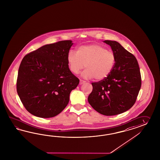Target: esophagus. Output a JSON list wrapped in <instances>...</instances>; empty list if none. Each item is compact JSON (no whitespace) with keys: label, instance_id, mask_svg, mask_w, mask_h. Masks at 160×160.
<instances>
[{"label":"esophagus","instance_id":"esophagus-1","mask_svg":"<svg viewBox=\"0 0 160 160\" xmlns=\"http://www.w3.org/2000/svg\"><path fill=\"white\" fill-rule=\"evenodd\" d=\"M86 82V81H84V80H80V85H82V84H84Z\"/></svg>","mask_w":160,"mask_h":160}]
</instances>
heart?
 I'll return each mask as SVG.
<instances>
[{"mask_svg": "<svg viewBox=\"0 0 160 160\" xmlns=\"http://www.w3.org/2000/svg\"><path fill=\"white\" fill-rule=\"evenodd\" d=\"M117 61L115 54L98 44L84 45L78 48L77 52L69 51L67 62L70 71L78 74L84 67L82 78L103 80L108 78L114 69Z\"/></svg>", "mask_w": 160, "mask_h": 160, "instance_id": "b5f03b06", "label": "heart"}]
</instances>
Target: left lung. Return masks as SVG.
Instances as JSON below:
<instances>
[{"mask_svg":"<svg viewBox=\"0 0 160 160\" xmlns=\"http://www.w3.org/2000/svg\"><path fill=\"white\" fill-rule=\"evenodd\" d=\"M117 57L116 64L108 78L92 82L88 101L96 111L106 116L126 112L132 108L142 85L138 62L135 56L115 41L105 40Z\"/></svg>","mask_w":160,"mask_h":160,"instance_id":"8db88e82","label":"left lung"}]
</instances>
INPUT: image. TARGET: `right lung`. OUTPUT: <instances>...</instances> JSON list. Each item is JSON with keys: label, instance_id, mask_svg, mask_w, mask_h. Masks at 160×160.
Listing matches in <instances>:
<instances>
[{"label": "right lung", "instance_id": "1", "mask_svg": "<svg viewBox=\"0 0 160 160\" xmlns=\"http://www.w3.org/2000/svg\"><path fill=\"white\" fill-rule=\"evenodd\" d=\"M65 40L43 45L26 55L18 72L17 91L27 111L35 117H55L69 103L79 79L69 69L67 55L73 45Z\"/></svg>", "mask_w": 160, "mask_h": 160}]
</instances>
